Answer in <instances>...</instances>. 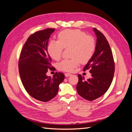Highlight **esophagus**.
Here are the masks:
<instances>
[{"label":"esophagus","instance_id":"1","mask_svg":"<svg viewBox=\"0 0 132 132\" xmlns=\"http://www.w3.org/2000/svg\"><path fill=\"white\" fill-rule=\"evenodd\" d=\"M71 74H70V73H65V77H69V76H70Z\"/></svg>","mask_w":132,"mask_h":132}]
</instances>
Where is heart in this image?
Instances as JSON below:
<instances>
[{"instance_id": "b5f03b06", "label": "heart", "mask_w": 132, "mask_h": 132, "mask_svg": "<svg viewBox=\"0 0 132 132\" xmlns=\"http://www.w3.org/2000/svg\"><path fill=\"white\" fill-rule=\"evenodd\" d=\"M58 41H51L48 45L47 51L52 58L58 61L64 48L70 47V59H65L58 63L59 70L70 72L77 68L80 63L85 64L93 57L96 48L95 39L86 35L79 30H66L58 36Z\"/></svg>"}]
</instances>
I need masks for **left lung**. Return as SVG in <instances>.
Returning <instances> with one entry per match:
<instances>
[{"label":"left lung","instance_id":"8db88e82","mask_svg":"<svg viewBox=\"0 0 132 132\" xmlns=\"http://www.w3.org/2000/svg\"><path fill=\"white\" fill-rule=\"evenodd\" d=\"M97 40L93 57L84 68L90 69L91 78L86 80L79 74L77 90L79 95L88 101L101 97L109 89L114 73V62L111 47L106 38L94 28Z\"/></svg>","mask_w":132,"mask_h":132}]
</instances>
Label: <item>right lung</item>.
I'll return each instance as SVG.
<instances>
[{"mask_svg": "<svg viewBox=\"0 0 132 132\" xmlns=\"http://www.w3.org/2000/svg\"><path fill=\"white\" fill-rule=\"evenodd\" d=\"M54 29H46L32 34L23 45L19 61V74L22 84L31 96L38 101L47 102L57 95L59 85L64 74L56 72L53 78L48 77L51 58L47 51L51 35Z\"/></svg>", "mask_w": 132, "mask_h": 132, "instance_id": "add662e5", "label": "right lung"}]
</instances>
